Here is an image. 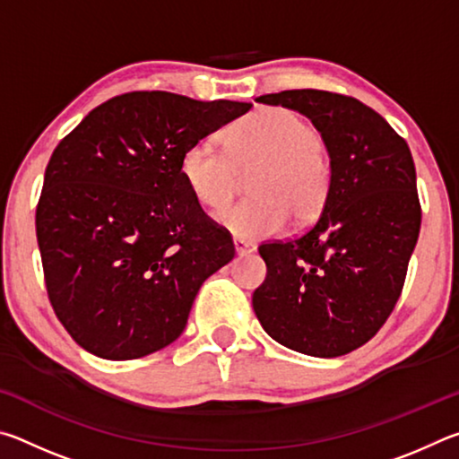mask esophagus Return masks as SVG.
<instances>
[{
	"mask_svg": "<svg viewBox=\"0 0 459 459\" xmlns=\"http://www.w3.org/2000/svg\"><path fill=\"white\" fill-rule=\"evenodd\" d=\"M232 243H235V251H237V255H240V257H243V255H248V253L255 251V245L248 243V240L235 238V240H232Z\"/></svg>",
	"mask_w": 459,
	"mask_h": 459,
	"instance_id": "1",
	"label": "esophagus"
}]
</instances>
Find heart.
Instances as JSON below:
<instances>
[{
    "instance_id": "1",
    "label": "heart",
    "mask_w": 459,
    "mask_h": 459,
    "mask_svg": "<svg viewBox=\"0 0 459 459\" xmlns=\"http://www.w3.org/2000/svg\"><path fill=\"white\" fill-rule=\"evenodd\" d=\"M227 150L212 139L186 147L180 174L194 198L206 208H221L235 196L240 174L259 169L251 180L253 200L216 212L230 235L259 240L281 232L293 216L306 227L328 208L333 190L330 152L320 134L299 113L265 107L235 123L224 134Z\"/></svg>"
}]
</instances>
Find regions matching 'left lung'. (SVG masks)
I'll list each match as a JSON object with an SVG mask.
<instances>
[{
    "mask_svg": "<svg viewBox=\"0 0 459 459\" xmlns=\"http://www.w3.org/2000/svg\"><path fill=\"white\" fill-rule=\"evenodd\" d=\"M257 100L312 119L330 152L333 190L304 235L259 247L267 277L253 309L279 344L336 359L383 328L405 285L421 229L413 158L405 139L354 97L299 89Z\"/></svg>",
    "mask_w": 459,
    "mask_h": 459,
    "instance_id": "obj_1",
    "label": "left lung"
}]
</instances>
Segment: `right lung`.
I'll return each instance as SVG.
<instances>
[{
	"mask_svg": "<svg viewBox=\"0 0 459 459\" xmlns=\"http://www.w3.org/2000/svg\"><path fill=\"white\" fill-rule=\"evenodd\" d=\"M251 107L134 91L92 108L56 145L36 237L54 314L84 351L134 360L172 344L200 285L235 257L180 160Z\"/></svg>",
	"mask_w": 459,
	"mask_h": 459,
	"instance_id": "1",
	"label": "right lung"
}]
</instances>
